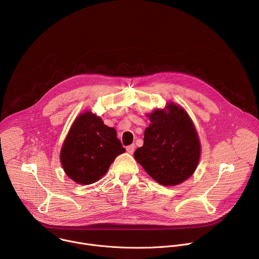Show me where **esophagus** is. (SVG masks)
Wrapping results in <instances>:
<instances>
[{"mask_svg":"<svg viewBox=\"0 0 259 259\" xmlns=\"http://www.w3.org/2000/svg\"><path fill=\"white\" fill-rule=\"evenodd\" d=\"M126 150H127V152L129 153V154H133L134 153V151H135V144H131V145H128L127 147H126Z\"/></svg>","mask_w":259,"mask_h":259,"instance_id":"obj_1","label":"esophagus"}]
</instances>
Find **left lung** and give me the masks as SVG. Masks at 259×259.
Here are the masks:
<instances>
[{"mask_svg":"<svg viewBox=\"0 0 259 259\" xmlns=\"http://www.w3.org/2000/svg\"><path fill=\"white\" fill-rule=\"evenodd\" d=\"M147 117L151 124L134 158L162 186H176L191 177L198 166L201 144L196 128L186 110L173 102Z\"/></svg>","mask_w":259,"mask_h":259,"instance_id":"obj_1","label":"left lung"}]
</instances>
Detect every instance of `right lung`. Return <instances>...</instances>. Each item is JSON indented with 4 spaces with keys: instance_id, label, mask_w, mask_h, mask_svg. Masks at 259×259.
Returning <instances> with one entry per match:
<instances>
[{
    "instance_id": "add662e5",
    "label": "right lung",
    "mask_w": 259,
    "mask_h": 259,
    "mask_svg": "<svg viewBox=\"0 0 259 259\" xmlns=\"http://www.w3.org/2000/svg\"><path fill=\"white\" fill-rule=\"evenodd\" d=\"M125 151L117 131L104 125L100 117L86 112L72 123L62 145L60 162L70 179L91 184L99 180Z\"/></svg>"
}]
</instances>
